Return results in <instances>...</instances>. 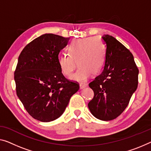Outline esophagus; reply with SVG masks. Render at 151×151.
I'll use <instances>...</instances> for the list:
<instances>
[{
  "instance_id": "1",
  "label": "esophagus",
  "mask_w": 151,
  "mask_h": 151,
  "mask_svg": "<svg viewBox=\"0 0 151 151\" xmlns=\"http://www.w3.org/2000/svg\"><path fill=\"white\" fill-rule=\"evenodd\" d=\"M87 86V85L86 84V83H80V89H81L85 88Z\"/></svg>"
}]
</instances>
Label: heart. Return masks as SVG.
<instances>
[{
	"label": "heart",
	"mask_w": 151,
	"mask_h": 151,
	"mask_svg": "<svg viewBox=\"0 0 151 151\" xmlns=\"http://www.w3.org/2000/svg\"><path fill=\"white\" fill-rule=\"evenodd\" d=\"M68 52L60 56L58 63L62 73L68 77L73 75L78 64L79 68L72 76L73 80L85 81L91 73H100L104 64L105 45L97 37L73 40L68 47Z\"/></svg>",
	"instance_id": "b5f03b06"
}]
</instances>
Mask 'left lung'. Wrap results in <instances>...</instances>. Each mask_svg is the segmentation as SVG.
Wrapping results in <instances>:
<instances>
[{
    "label": "left lung",
    "instance_id": "8db88e82",
    "mask_svg": "<svg viewBox=\"0 0 151 151\" xmlns=\"http://www.w3.org/2000/svg\"><path fill=\"white\" fill-rule=\"evenodd\" d=\"M104 70L89 86L94 96L88 104L91 114L102 121L116 119L125 111L138 84L139 70L129 49L109 35Z\"/></svg>",
    "mask_w": 151,
    "mask_h": 151
}]
</instances>
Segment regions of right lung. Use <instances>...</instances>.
<instances>
[{"mask_svg":"<svg viewBox=\"0 0 151 151\" xmlns=\"http://www.w3.org/2000/svg\"><path fill=\"white\" fill-rule=\"evenodd\" d=\"M70 38L45 34L27 45L18 58L14 72L17 97L34 119L49 122L59 118L78 83L63 75L58 63L60 51Z\"/></svg>","mask_w":151,"mask_h":151,"instance_id":"right-lung-1","label":"right lung"}]
</instances>
